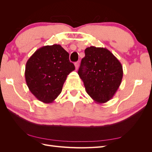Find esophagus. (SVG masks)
Wrapping results in <instances>:
<instances>
[{
  "mask_svg": "<svg viewBox=\"0 0 152 152\" xmlns=\"http://www.w3.org/2000/svg\"><path fill=\"white\" fill-rule=\"evenodd\" d=\"M79 62H75V66L76 70H77L78 68H79Z\"/></svg>",
  "mask_w": 152,
  "mask_h": 152,
  "instance_id": "esophagus-1",
  "label": "esophagus"
}]
</instances>
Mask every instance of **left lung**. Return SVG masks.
Wrapping results in <instances>:
<instances>
[{
  "label": "left lung",
  "mask_w": 152,
  "mask_h": 152,
  "mask_svg": "<svg viewBox=\"0 0 152 152\" xmlns=\"http://www.w3.org/2000/svg\"><path fill=\"white\" fill-rule=\"evenodd\" d=\"M84 52L78 74L91 98L96 103H104L113 98L121 84L122 66L106 48L91 46Z\"/></svg>",
  "instance_id": "obj_1"
}]
</instances>
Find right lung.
<instances>
[{"label": "right lung", "mask_w": 152, "mask_h": 152, "mask_svg": "<svg viewBox=\"0 0 152 152\" xmlns=\"http://www.w3.org/2000/svg\"><path fill=\"white\" fill-rule=\"evenodd\" d=\"M75 70L69 54L60 45H45L32 54L26 63L27 86L36 98L53 103L61 93L67 75Z\"/></svg>", "instance_id": "1"}]
</instances>
